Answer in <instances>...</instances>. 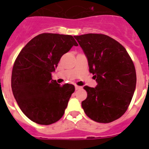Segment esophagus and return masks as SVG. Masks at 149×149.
Wrapping results in <instances>:
<instances>
[{"label":"esophagus","mask_w":149,"mask_h":149,"mask_svg":"<svg viewBox=\"0 0 149 149\" xmlns=\"http://www.w3.org/2000/svg\"><path fill=\"white\" fill-rule=\"evenodd\" d=\"M82 89V86H77V85H75L76 90H78V89Z\"/></svg>","instance_id":"obj_1"}]
</instances>
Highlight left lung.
Listing matches in <instances>:
<instances>
[{
	"label": "left lung",
	"instance_id": "1",
	"mask_svg": "<svg viewBox=\"0 0 149 149\" xmlns=\"http://www.w3.org/2000/svg\"><path fill=\"white\" fill-rule=\"evenodd\" d=\"M88 60L89 72L94 74L96 87L85 86L87 98L81 105L89 118L109 123L127 110L136 84L134 63L123 46L104 34L74 36Z\"/></svg>",
	"mask_w": 149,
	"mask_h": 149
}]
</instances>
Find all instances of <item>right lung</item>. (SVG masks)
Segmentation results:
<instances>
[{
	"label": "right lung",
	"instance_id": "add662e5",
	"mask_svg": "<svg viewBox=\"0 0 149 149\" xmlns=\"http://www.w3.org/2000/svg\"><path fill=\"white\" fill-rule=\"evenodd\" d=\"M77 43L70 35L42 33L26 45L13 68V95L24 115L39 125H51L65 113L72 84L63 86L52 80L51 74L64 54Z\"/></svg>",
	"mask_w": 149,
	"mask_h": 149
}]
</instances>
